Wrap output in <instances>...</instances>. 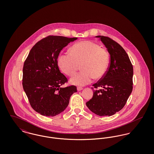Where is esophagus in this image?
<instances>
[{"instance_id":"obj_1","label":"esophagus","mask_w":154,"mask_h":154,"mask_svg":"<svg viewBox=\"0 0 154 154\" xmlns=\"http://www.w3.org/2000/svg\"><path fill=\"white\" fill-rule=\"evenodd\" d=\"M77 91H80L83 89V88H82V87H77Z\"/></svg>"}]
</instances>
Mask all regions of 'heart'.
Wrapping results in <instances>:
<instances>
[{
    "mask_svg": "<svg viewBox=\"0 0 154 154\" xmlns=\"http://www.w3.org/2000/svg\"><path fill=\"white\" fill-rule=\"evenodd\" d=\"M70 53H61L57 62L60 70L71 76L81 65V71L70 79L72 84L84 86L94 79L103 78L107 73L110 62L109 52L99 44L91 41L79 42L70 48Z\"/></svg>",
    "mask_w": 154,
    "mask_h": 154,
    "instance_id": "b5f03b06",
    "label": "heart"
}]
</instances>
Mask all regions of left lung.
Wrapping results in <instances>:
<instances>
[{
  "mask_svg": "<svg viewBox=\"0 0 154 154\" xmlns=\"http://www.w3.org/2000/svg\"><path fill=\"white\" fill-rule=\"evenodd\" d=\"M110 54V63L105 75L92 85L94 95L86 103L88 109L100 116H111L121 110L133 89V69L122 47L111 38L97 36Z\"/></svg>",
  "mask_w": 154,
  "mask_h": 154,
  "instance_id": "left-lung-1",
  "label": "left lung"
}]
</instances>
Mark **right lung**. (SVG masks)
<instances>
[{
	"mask_svg": "<svg viewBox=\"0 0 154 154\" xmlns=\"http://www.w3.org/2000/svg\"><path fill=\"white\" fill-rule=\"evenodd\" d=\"M77 37L50 35L30 50L23 67L22 86L32 109L44 116L54 117L65 110L74 85L61 88L68 80L60 73L58 57L63 48Z\"/></svg>",
	"mask_w": 154,
	"mask_h": 154,
	"instance_id": "obj_1",
	"label": "right lung"
}]
</instances>
